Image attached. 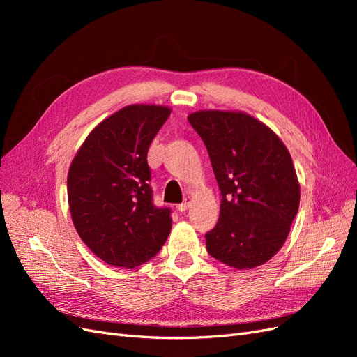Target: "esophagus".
<instances>
[{"label":"esophagus","mask_w":357,"mask_h":357,"mask_svg":"<svg viewBox=\"0 0 357 357\" xmlns=\"http://www.w3.org/2000/svg\"><path fill=\"white\" fill-rule=\"evenodd\" d=\"M190 202H192L190 197L185 198V201H183L181 204H178V205H177V210H178V211H181V213H183V211H186V210L189 208V205H190Z\"/></svg>","instance_id":"esophagus-1"}]
</instances>
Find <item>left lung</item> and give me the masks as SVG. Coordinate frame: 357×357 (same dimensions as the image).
Masks as SVG:
<instances>
[{"label": "left lung", "instance_id": "obj_1", "mask_svg": "<svg viewBox=\"0 0 357 357\" xmlns=\"http://www.w3.org/2000/svg\"><path fill=\"white\" fill-rule=\"evenodd\" d=\"M188 121L207 147L222 193L219 222L205 234L207 252L236 269L265 264L284 244L299 208L289 150L241 112H197Z\"/></svg>", "mask_w": 357, "mask_h": 357}]
</instances>
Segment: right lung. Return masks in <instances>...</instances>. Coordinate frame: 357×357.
<instances>
[{"mask_svg": "<svg viewBox=\"0 0 357 357\" xmlns=\"http://www.w3.org/2000/svg\"><path fill=\"white\" fill-rule=\"evenodd\" d=\"M169 113L162 105H128L96 126L71 162L73 223L105 264L132 269L168 238L171 208L153 204L147 152Z\"/></svg>", "mask_w": 357, "mask_h": 357, "instance_id": "obj_1", "label": "right lung"}]
</instances>
